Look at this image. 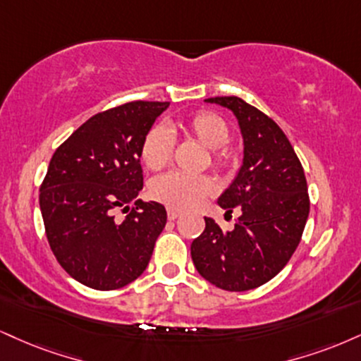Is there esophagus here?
Instances as JSON below:
<instances>
[{
  "mask_svg": "<svg viewBox=\"0 0 361 361\" xmlns=\"http://www.w3.org/2000/svg\"><path fill=\"white\" fill-rule=\"evenodd\" d=\"M180 216V212L175 210V208H168V219L169 220H176Z\"/></svg>",
  "mask_w": 361,
  "mask_h": 361,
  "instance_id": "34e87169",
  "label": "esophagus"
}]
</instances>
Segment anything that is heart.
Listing matches in <instances>:
<instances>
[{
    "instance_id": "b5f03b06",
    "label": "heart",
    "mask_w": 361,
    "mask_h": 361,
    "mask_svg": "<svg viewBox=\"0 0 361 361\" xmlns=\"http://www.w3.org/2000/svg\"><path fill=\"white\" fill-rule=\"evenodd\" d=\"M186 136L198 141L203 147L212 151V161L215 166L225 168L232 163L233 156L228 149L230 137L228 126L222 117L212 112H197L181 124ZM173 128L154 126L145 136L141 146V158L149 169H161L166 166L173 156L175 139L171 136ZM154 200L164 205L188 210L200 205L203 198L215 192V181L208 176H188L183 173H168L153 180L149 188Z\"/></svg>"
}]
</instances>
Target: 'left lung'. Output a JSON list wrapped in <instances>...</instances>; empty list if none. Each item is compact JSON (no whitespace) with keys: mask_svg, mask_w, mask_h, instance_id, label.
Masks as SVG:
<instances>
[{"mask_svg":"<svg viewBox=\"0 0 361 361\" xmlns=\"http://www.w3.org/2000/svg\"><path fill=\"white\" fill-rule=\"evenodd\" d=\"M205 102L232 111L240 128L242 166L219 198L220 207L238 208L240 216L227 232L205 216V230L192 242V259L203 279L240 293L279 274L299 245L310 215L306 176L271 117L235 95Z\"/></svg>","mask_w":361,"mask_h":361,"instance_id":"left-lung-1","label":"left lung"}]
</instances>
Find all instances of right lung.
<instances>
[{
	"label": "right lung",
	"instance_id": "1",
	"mask_svg": "<svg viewBox=\"0 0 361 361\" xmlns=\"http://www.w3.org/2000/svg\"><path fill=\"white\" fill-rule=\"evenodd\" d=\"M168 106L136 101L99 112L51 156L40 186L47 238L65 272L87 288H124L149 264L164 207L136 200L123 223L114 214L142 190V141Z\"/></svg>",
	"mask_w": 361,
	"mask_h": 361
}]
</instances>
